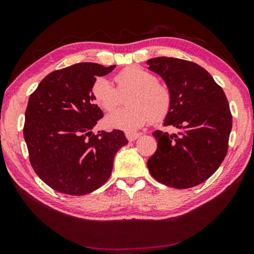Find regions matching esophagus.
Masks as SVG:
<instances>
[{"label": "esophagus", "instance_id": "obj_1", "mask_svg": "<svg viewBox=\"0 0 254 254\" xmlns=\"http://www.w3.org/2000/svg\"><path fill=\"white\" fill-rule=\"evenodd\" d=\"M126 135H127V139L128 141H130V142H132V141L136 140L137 137L140 136L139 133H128V132L126 133Z\"/></svg>", "mask_w": 254, "mask_h": 254}]
</instances>
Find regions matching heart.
<instances>
[{
    "label": "heart",
    "instance_id": "1",
    "mask_svg": "<svg viewBox=\"0 0 254 254\" xmlns=\"http://www.w3.org/2000/svg\"><path fill=\"white\" fill-rule=\"evenodd\" d=\"M118 88L104 77L94 81L92 94L95 102L106 112L120 106L124 97L130 95V107L107 115L104 124L128 133L135 132L151 121H161L171 107V93L166 85L157 81L156 75L141 67H128L114 77Z\"/></svg>",
    "mask_w": 254,
    "mask_h": 254
}]
</instances>
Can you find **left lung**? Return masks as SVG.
<instances>
[{"instance_id": "1", "label": "left lung", "mask_w": 254, "mask_h": 254, "mask_svg": "<svg viewBox=\"0 0 254 254\" xmlns=\"http://www.w3.org/2000/svg\"><path fill=\"white\" fill-rule=\"evenodd\" d=\"M147 64L171 93L163 126L178 128L177 134L152 133L158 148L148 160L150 174L166 186H197L218 169L226 156L232 130L229 102L209 72L195 63L157 57Z\"/></svg>"}]
</instances>
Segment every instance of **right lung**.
Returning a JSON list of instances; mask_svg holds the SVG:
<instances>
[{
  "instance_id": "1",
  "label": "right lung",
  "mask_w": 254,
  "mask_h": 254,
  "mask_svg": "<svg viewBox=\"0 0 254 254\" xmlns=\"http://www.w3.org/2000/svg\"><path fill=\"white\" fill-rule=\"evenodd\" d=\"M115 65L80 63L50 72L29 97L23 128L30 162L49 187L81 196L110 178L113 160L127 143L121 130L93 128L103 118L92 87Z\"/></svg>"
}]
</instances>
